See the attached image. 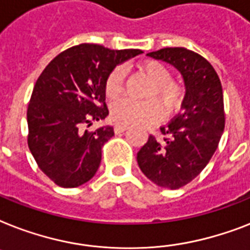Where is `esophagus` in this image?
Masks as SVG:
<instances>
[{"mask_svg":"<svg viewBox=\"0 0 250 250\" xmlns=\"http://www.w3.org/2000/svg\"><path fill=\"white\" fill-rule=\"evenodd\" d=\"M127 129H128V127H127V125H115V127H114V132H115V133H122V132L127 131Z\"/></svg>","mask_w":250,"mask_h":250,"instance_id":"obj_1","label":"esophagus"}]
</instances>
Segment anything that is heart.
Instances as JSON below:
<instances>
[{"label": "heart", "mask_w": 250, "mask_h": 250, "mask_svg": "<svg viewBox=\"0 0 250 250\" xmlns=\"http://www.w3.org/2000/svg\"><path fill=\"white\" fill-rule=\"evenodd\" d=\"M141 70L151 81V86L146 93V97L150 100L135 101L123 99L114 103L111 106L110 117L117 125H151L163 118L164 110L167 115L176 114L184 104V86L171 79V70L163 62L149 60L141 65ZM125 78V70L122 66L115 68L107 76L105 82V93L107 97L117 99L123 92Z\"/></svg>", "instance_id": "obj_1"}]
</instances>
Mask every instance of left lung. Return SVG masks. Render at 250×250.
<instances>
[{
	"mask_svg": "<svg viewBox=\"0 0 250 250\" xmlns=\"http://www.w3.org/2000/svg\"><path fill=\"white\" fill-rule=\"evenodd\" d=\"M147 56L173 65L185 82L182 111L166 127L159 141L150 135L137 163L150 181L176 190L191 182L209 163L225 129L222 84L210 62L185 47H166Z\"/></svg>",
	"mask_w": 250,
	"mask_h": 250,
	"instance_id": "left-lung-1",
	"label": "left lung"
}]
</instances>
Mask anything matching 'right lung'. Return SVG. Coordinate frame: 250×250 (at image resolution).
<instances>
[{"instance_id":"add662e5","label":"right lung","mask_w":250,"mask_h":250,"mask_svg":"<svg viewBox=\"0 0 250 250\" xmlns=\"http://www.w3.org/2000/svg\"><path fill=\"white\" fill-rule=\"evenodd\" d=\"M141 50H110L101 44L73 46L52 59L30 96L28 146L38 167L62 188H77L95 176L101 147L114 136L110 125L82 129L109 114L105 82L121 62Z\"/></svg>"}]
</instances>
